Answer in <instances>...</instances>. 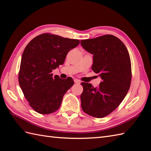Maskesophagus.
Wrapping results in <instances>:
<instances>
[{
  "label": "esophagus",
  "instance_id": "esophagus-1",
  "mask_svg": "<svg viewBox=\"0 0 151 151\" xmlns=\"http://www.w3.org/2000/svg\"><path fill=\"white\" fill-rule=\"evenodd\" d=\"M74 82H75V83H76V84H80V80H77V79H75V80H74Z\"/></svg>",
  "mask_w": 151,
  "mask_h": 151
}]
</instances>
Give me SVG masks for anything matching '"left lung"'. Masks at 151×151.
I'll return each mask as SVG.
<instances>
[{
    "label": "left lung",
    "instance_id": "left-lung-1",
    "mask_svg": "<svg viewBox=\"0 0 151 151\" xmlns=\"http://www.w3.org/2000/svg\"><path fill=\"white\" fill-rule=\"evenodd\" d=\"M84 50L93 55V71L101 78L99 87L82 82L80 96L83 112L104 118L116 109L127 94L131 82V63L127 47L111 35L80 41Z\"/></svg>",
    "mask_w": 151,
    "mask_h": 151
}]
</instances>
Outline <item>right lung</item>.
<instances>
[{
  "instance_id": "obj_1",
  "label": "right lung",
  "mask_w": 151,
  "mask_h": 151,
  "mask_svg": "<svg viewBox=\"0 0 151 151\" xmlns=\"http://www.w3.org/2000/svg\"><path fill=\"white\" fill-rule=\"evenodd\" d=\"M80 40L44 33L31 40L21 58L19 82L29 106L37 113L51 114L60 106L63 96L74 84L72 78L52 76L64 64L68 52Z\"/></svg>"
}]
</instances>
